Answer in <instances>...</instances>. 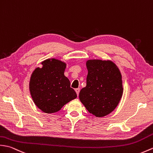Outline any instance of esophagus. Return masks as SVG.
<instances>
[{
	"label": "esophagus",
	"instance_id": "34e87169",
	"mask_svg": "<svg viewBox=\"0 0 153 153\" xmlns=\"http://www.w3.org/2000/svg\"><path fill=\"white\" fill-rule=\"evenodd\" d=\"M75 91H76V94H77V97H78V95H79V93L80 89H79V88H76Z\"/></svg>",
	"mask_w": 153,
	"mask_h": 153
}]
</instances>
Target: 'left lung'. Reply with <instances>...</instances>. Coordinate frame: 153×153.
Instances as JSON below:
<instances>
[{
	"label": "left lung",
	"mask_w": 153,
	"mask_h": 153,
	"mask_svg": "<svg viewBox=\"0 0 153 153\" xmlns=\"http://www.w3.org/2000/svg\"><path fill=\"white\" fill-rule=\"evenodd\" d=\"M86 65L87 85L80 91V101L91 114L105 116L115 109L122 97L121 74L109 60H89Z\"/></svg>",
	"instance_id": "1"
}]
</instances>
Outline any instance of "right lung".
Listing matches in <instances>:
<instances>
[{
  "instance_id": "add662e5",
  "label": "right lung",
  "mask_w": 153,
  "mask_h": 153,
  "mask_svg": "<svg viewBox=\"0 0 153 153\" xmlns=\"http://www.w3.org/2000/svg\"><path fill=\"white\" fill-rule=\"evenodd\" d=\"M42 67L35 69L30 80V92L37 107L47 113H55L77 97L65 76L66 64L59 60L48 59Z\"/></svg>"
}]
</instances>
